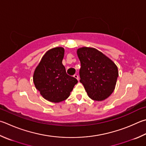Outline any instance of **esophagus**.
<instances>
[{"label": "esophagus", "mask_w": 146, "mask_h": 146, "mask_svg": "<svg viewBox=\"0 0 146 146\" xmlns=\"http://www.w3.org/2000/svg\"><path fill=\"white\" fill-rule=\"evenodd\" d=\"M73 77L75 78L76 79H77V80H79V77H78V75H76V74H75V75H73Z\"/></svg>", "instance_id": "1"}]
</instances>
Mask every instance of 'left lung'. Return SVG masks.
I'll return each instance as SVG.
<instances>
[{
	"mask_svg": "<svg viewBox=\"0 0 146 146\" xmlns=\"http://www.w3.org/2000/svg\"><path fill=\"white\" fill-rule=\"evenodd\" d=\"M81 68L80 80L90 98L103 101L114 91L118 69L112 60L94 48L82 47L77 50Z\"/></svg>",
	"mask_w": 146,
	"mask_h": 146,
	"instance_id": "obj_1",
	"label": "left lung"
}]
</instances>
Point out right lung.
Segmentation results:
<instances>
[{"label": "right lung", "mask_w": 146, "mask_h": 146, "mask_svg": "<svg viewBox=\"0 0 146 146\" xmlns=\"http://www.w3.org/2000/svg\"><path fill=\"white\" fill-rule=\"evenodd\" d=\"M64 55L62 47L49 50L34 71L33 81L36 88L49 102L59 103L67 99L78 82L66 73L62 63Z\"/></svg>", "instance_id": "add662e5"}]
</instances>
